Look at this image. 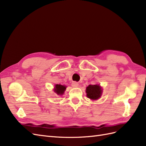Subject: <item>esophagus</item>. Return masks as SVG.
I'll return each mask as SVG.
<instances>
[{
	"label": "esophagus",
	"instance_id": "34e87169",
	"mask_svg": "<svg viewBox=\"0 0 146 146\" xmlns=\"http://www.w3.org/2000/svg\"><path fill=\"white\" fill-rule=\"evenodd\" d=\"M72 86L74 87V88L78 87V83L77 82H73L72 83Z\"/></svg>",
	"mask_w": 146,
	"mask_h": 146
}]
</instances>
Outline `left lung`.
<instances>
[{"mask_svg":"<svg viewBox=\"0 0 146 146\" xmlns=\"http://www.w3.org/2000/svg\"><path fill=\"white\" fill-rule=\"evenodd\" d=\"M87 98L91 100L99 99L102 93V88L99 85H90L86 89Z\"/></svg>","mask_w":146,"mask_h":146,"instance_id":"1","label":"left lung"}]
</instances>
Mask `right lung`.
Returning <instances> with one entry per match:
<instances>
[{
    "instance_id": "obj_1",
    "label": "right lung",
    "mask_w": 146,
    "mask_h": 146,
    "mask_svg": "<svg viewBox=\"0 0 146 146\" xmlns=\"http://www.w3.org/2000/svg\"><path fill=\"white\" fill-rule=\"evenodd\" d=\"M66 89V86L61 85H58V84H57V85H55L54 91L56 94L61 96L64 94Z\"/></svg>"
}]
</instances>
